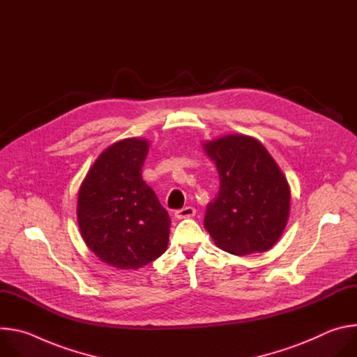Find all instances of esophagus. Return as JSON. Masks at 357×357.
<instances>
[{
  "label": "esophagus",
  "mask_w": 357,
  "mask_h": 357,
  "mask_svg": "<svg viewBox=\"0 0 357 357\" xmlns=\"http://www.w3.org/2000/svg\"><path fill=\"white\" fill-rule=\"evenodd\" d=\"M196 213V209L192 208V206H186L183 209H179L175 212V218L182 220V219H189V218H193Z\"/></svg>",
  "instance_id": "34e87169"
}]
</instances>
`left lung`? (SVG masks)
<instances>
[{
	"mask_svg": "<svg viewBox=\"0 0 357 357\" xmlns=\"http://www.w3.org/2000/svg\"><path fill=\"white\" fill-rule=\"evenodd\" d=\"M219 174L218 196L208 203L205 229L234 256L270 250L289 218L291 189L266 146L244 134L203 141Z\"/></svg>",
	"mask_w": 357,
	"mask_h": 357,
	"instance_id": "8db88e82",
	"label": "left lung"
}]
</instances>
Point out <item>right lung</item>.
Segmentation results:
<instances>
[{
  "label": "right lung",
  "instance_id": "add662e5",
  "mask_svg": "<svg viewBox=\"0 0 357 357\" xmlns=\"http://www.w3.org/2000/svg\"><path fill=\"white\" fill-rule=\"evenodd\" d=\"M149 141L124 138L107 146L77 193V223L86 245L119 270H137L165 252L171 220L141 176Z\"/></svg>",
  "mask_w": 357,
  "mask_h": 357
}]
</instances>
